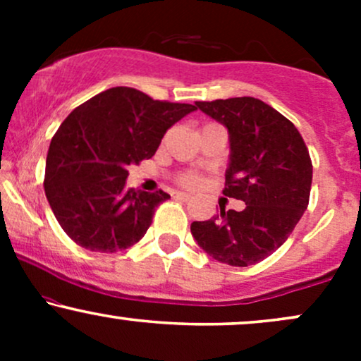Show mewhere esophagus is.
<instances>
[{"label":"esophagus","mask_w":361,"mask_h":361,"mask_svg":"<svg viewBox=\"0 0 361 361\" xmlns=\"http://www.w3.org/2000/svg\"><path fill=\"white\" fill-rule=\"evenodd\" d=\"M175 198H178V200H181V202H188V200H192V195H188V193H175Z\"/></svg>","instance_id":"esophagus-1"}]
</instances>
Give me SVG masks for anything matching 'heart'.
Returning a JSON list of instances; mask_svg holds the SVG:
<instances>
[{
  "mask_svg": "<svg viewBox=\"0 0 361 361\" xmlns=\"http://www.w3.org/2000/svg\"><path fill=\"white\" fill-rule=\"evenodd\" d=\"M180 181H181V185L190 186V188H195V186L200 185V178L195 176V175H183L180 178Z\"/></svg>",
  "mask_w": 361,
  "mask_h": 361,
  "instance_id": "obj_1",
  "label": "heart"
}]
</instances>
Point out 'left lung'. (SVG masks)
Listing matches in <instances>:
<instances>
[{
	"label": "left lung",
	"instance_id": "left-lung-1",
	"mask_svg": "<svg viewBox=\"0 0 361 361\" xmlns=\"http://www.w3.org/2000/svg\"><path fill=\"white\" fill-rule=\"evenodd\" d=\"M195 109L229 132L231 156L224 195L244 209L192 224L207 255L231 267H250L288 239L309 205L312 161L297 127L252 97L195 102Z\"/></svg>",
	"mask_w": 361,
	"mask_h": 361
}]
</instances>
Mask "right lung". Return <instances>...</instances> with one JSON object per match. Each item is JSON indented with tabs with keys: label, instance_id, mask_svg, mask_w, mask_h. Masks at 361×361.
Masks as SVG:
<instances>
[{
	"label": "right lung",
	"instance_id": "1",
	"mask_svg": "<svg viewBox=\"0 0 361 361\" xmlns=\"http://www.w3.org/2000/svg\"><path fill=\"white\" fill-rule=\"evenodd\" d=\"M188 103L117 86L74 109L54 134L44 188L57 222L81 247L117 252L139 243L169 195L126 188L127 168L154 156Z\"/></svg>",
	"mask_w": 361,
	"mask_h": 361
}]
</instances>
